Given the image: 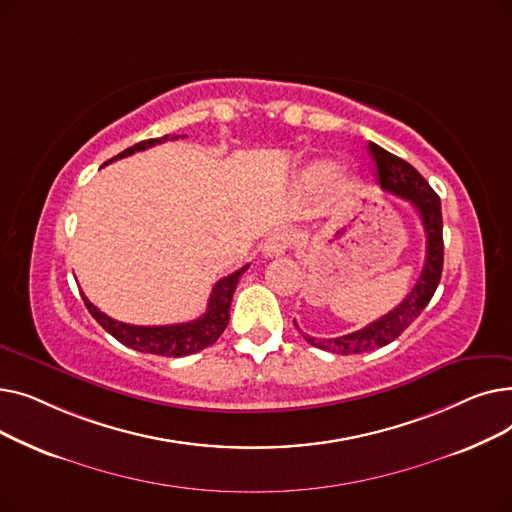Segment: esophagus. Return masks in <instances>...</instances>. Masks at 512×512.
<instances>
[{"label":"esophagus","mask_w":512,"mask_h":512,"mask_svg":"<svg viewBox=\"0 0 512 512\" xmlns=\"http://www.w3.org/2000/svg\"><path fill=\"white\" fill-rule=\"evenodd\" d=\"M294 242V234L292 230L288 228H280V230H274L270 236H267L265 245H263V255L265 257H278V255H284Z\"/></svg>","instance_id":"1"}]
</instances>
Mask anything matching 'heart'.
Returning a JSON list of instances; mask_svg holds the SVG:
<instances>
[{
  "label": "heart",
  "instance_id": "obj_1",
  "mask_svg": "<svg viewBox=\"0 0 512 512\" xmlns=\"http://www.w3.org/2000/svg\"><path fill=\"white\" fill-rule=\"evenodd\" d=\"M307 176H309L311 182H324L332 176V168L326 166V164H319V166H313Z\"/></svg>",
  "mask_w": 512,
  "mask_h": 512
}]
</instances>
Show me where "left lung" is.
Listing matches in <instances>:
<instances>
[{"instance_id":"obj_1","label":"left lung","mask_w":512,"mask_h":512,"mask_svg":"<svg viewBox=\"0 0 512 512\" xmlns=\"http://www.w3.org/2000/svg\"><path fill=\"white\" fill-rule=\"evenodd\" d=\"M369 153L378 168L380 184L386 193H392L400 199H407L419 213L425 238H427V251H425V265L421 276L413 290L407 294V299L396 305L390 313L375 319L373 324L338 338H313L299 330L297 321L294 326L303 334V338L321 348V351L336 353V355H359L373 351L396 340L405 332L413 321L421 315V311L432 301L434 292L442 278V265H444V238H442V203L440 197L427 180L411 166L405 159L392 155L390 151L382 149L380 145L369 143Z\"/></svg>"}]
</instances>
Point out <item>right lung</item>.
<instances>
[{
	"label": "right lung",
	"mask_w": 512,
	"mask_h": 512,
	"mask_svg": "<svg viewBox=\"0 0 512 512\" xmlns=\"http://www.w3.org/2000/svg\"><path fill=\"white\" fill-rule=\"evenodd\" d=\"M176 134H166V137L159 139H149V141H141L137 145H132L128 149H124L122 153H118L114 159H122L128 157L137 151H145L153 145L166 143V141H176ZM184 139V134H182ZM105 161L103 166L110 164ZM249 270V263L242 265L240 270H236L234 274L222 278L215 282L211 294H209V303H207V311L193 319L186 321V324H172V326H132V324H124V321L112 319L110 315H105L103 311H99L87 297L83 294V301L89 309V313L97 319V324L110 332L118 342H122L128 348H134L139 353H151V355H161V357H186L203 351V348L211 346L215 340L222 336V332L226 330L228 321H230V303H232V294L236 290V284L240 280V276Z\"/></svg>",
	"instance_id": "obj_1"
}]
</instances>
